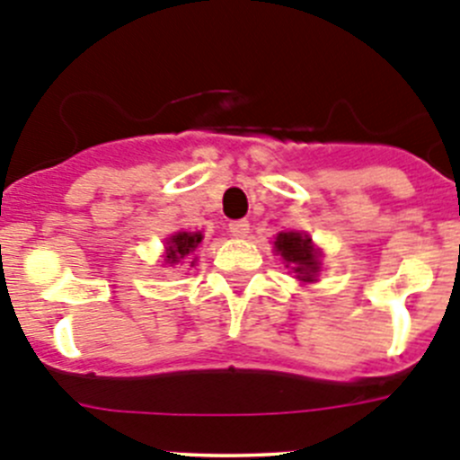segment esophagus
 <instances>
[{"instance_id":"obj_1","label":"esophagus","mask_w":460,"mask_h":460,"mask_svg":"<svg viewBox=\"0 0 460 460\" xmlns=\"http://www.w3.org/2000/svg\"><path fill=\"white\" fill-rule=\"evenodd\" d=\"M229 234L234 238H244V235L250 234V222L247 220H235L229 225Z\"/></svg>"}]
</instances>
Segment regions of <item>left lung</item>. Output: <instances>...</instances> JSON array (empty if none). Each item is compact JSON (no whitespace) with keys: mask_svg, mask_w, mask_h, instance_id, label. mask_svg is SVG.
I'll list each match as a JSON object with an SVG mask.
<instances>
[{"mask_svg":"<svg viewBox=\"0 0 460 460\" xmlns=\"http://www.w3.org/2000/svg\"><path fill=\"white\" fill-rule=\"evenodd\" d=\"M274 247H277V252H281L283 259L293 265V270L299 274L302 281H313L320 265H317V256L313 252V244L308 235L295 234V231L279 234Z\"/></svg>","mask_w":460,"mask_h":460,"instance_id":"8db88e82","label":"left lung"}]
</instances>
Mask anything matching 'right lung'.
<instances>
[{
	"label": "right lung",
	"mask_w": 460,
	"mask_h": 460,
	"mask_svg": "<svg viewBox=\"0 0 460 460\" xmlns=\"http://www.w3.org/2000/svg\"><path fill=\"white\" fill-rule=\"evenodd\" d=\"M199 243H201V234L179 231L177 235H172V238L167 240V261H170V263H179L181 259L190 256Z\"/></svg>",
	"instance_id": "1"
}]
</instances>
